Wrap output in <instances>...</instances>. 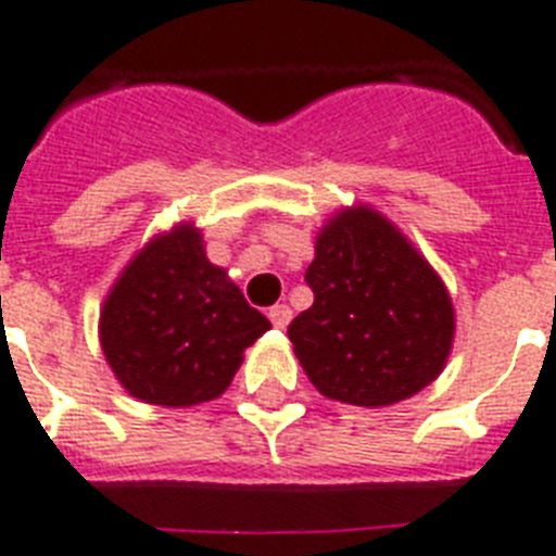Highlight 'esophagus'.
<instances>
[{
	"instance_id": "esophagus-1",
	"label": "esophagus",
	"mask_w": 556,
	"mask_h": 556,
	"mask_svg": "<svg viewBox=\"0 0 556 556\" xmlns=\"http://www.w3.org/2000/svg\"><path fill=\"white\" fill-rule=\"evenodd\" d=\"M267 315H269V320H273L275 329H287L289 320H292V309H289L287 304H275Z\"/></svg>"
}]
</instances>
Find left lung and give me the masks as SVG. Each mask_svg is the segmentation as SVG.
<instances>
[{
    "instance_id": "1",
    "label": "left lung",
    "mask_w": 556,
    "mask_h": 556,
    "mask_svg": "<svg viewBox=\"0 0 556 556\" xmlns=\"http://www.w3.org/2000/svg\"><path fill=\"white\" fill-rule=\"evenodd\" d=\"M315 304L287 334L324 397L392 406L438 378L454 309L440 275L389 218L366 204L329 218L306 269Z\"/></svg>"
}]
</instances>
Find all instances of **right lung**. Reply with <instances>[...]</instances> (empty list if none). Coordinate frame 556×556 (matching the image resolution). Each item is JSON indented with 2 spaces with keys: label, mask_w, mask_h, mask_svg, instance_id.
<instances>
[{
  "label": "right lung",
  "mask_w": 556,
  "mask_h": 556,
  "mask_svg": "<svg viewBox=\"0 0 556 556\" xmlns=\"http://www.w3.org/2000/svg\"><path fill=\"white\" fill-rule=\"evenodd\" d=\"M267 329L227 269L210 264L199 229L178 224L118 275L104 298L99 341L132 397L185 409L224 394L244 350Z\"/></svg>",
  "instance_id": "1"
}]
</instances>
